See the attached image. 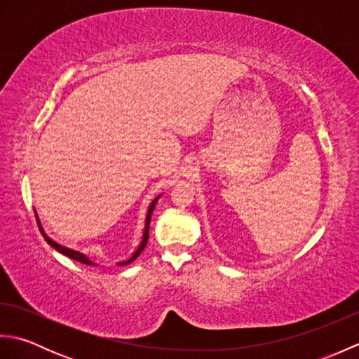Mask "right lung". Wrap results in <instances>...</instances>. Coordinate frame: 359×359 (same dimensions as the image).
Returning a JSON list of instances; mask_svg holds the SVG:
<instances>
[{
	"label": "right lung",
	"mask_w": 359,
	"mask_h": 359,
	"mask_svg": "<svg viewBox=\"0 0 359 359\" xmlns=\"http://www.w3.org/2000/svg\"><path fill=\"white\" fill-rule=\"evenodd\" d=\"M157 201H158V197H156V199L152 201V202H151V205H149L148 216H147V224H144V233H143V239H142L140 247L137 248V251H135V253L133 255V257L129 259V261H126V262H121V264H118V265H126V264H131V262L134 261V259H137V256H139V255L142 253L143 248L147 247V243H148V238H149V222H151V215H152V211H154V207H156ZM36 224H38V228H40V231H41V234H43L44 241L48 242L52 248H55V250H57V251H60V253H62V255H65V256H67V257L74 259V261L81 262V264H86V265H94L93 262L89 261V259H88L85 255H81V253H79V251H74V250H69V248H66V247H63V245H60V243L53 242L50 238H48V234H46V233L43 231V228H41V225H40V220H38V217H36Z\"/></svg>",
	"instance_id": "right-lung-1"
}]
</instances>
